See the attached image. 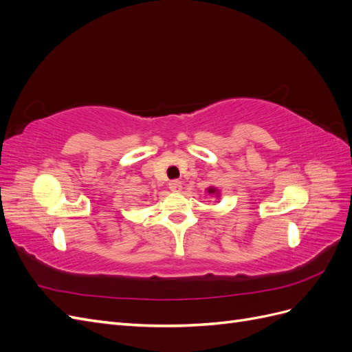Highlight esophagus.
Here are the masks:
<instances>
[{
    "instance_id": "esophagus-1",
    "label": "esophagus",
    "mask_w": 352,
    "mask_h": 352,
    "mask_svg": "<svg viewBox=\"0 0 352 352\" xmlns=\"http://www.w3.org/2000/svg\"><path fill=\"white\" fill-rule=\"evenodd\" d=\"M168 188L170 190H173V192H179V190L182 189V182H180V180H170Z\"/></svg>"
}]
</instances>
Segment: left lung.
<instances>
[{
  "label": "left lung",
  "instance_id": "8db88e82",
  "mask_svg": "<svg viewBox=\"0 0 352 352\" xmlns=\"http://www.w3.org/2000/svg\"><path fill=\"white\" fill-rule=\"evenodd\" d=\"M207 192H208V194H211V195H216V197H219V190H217L216 188H212V186H210V188L207 189Z\"/></svg>",
  "mask_w": 352,
  "mask_h": 352
}]
</instances>
